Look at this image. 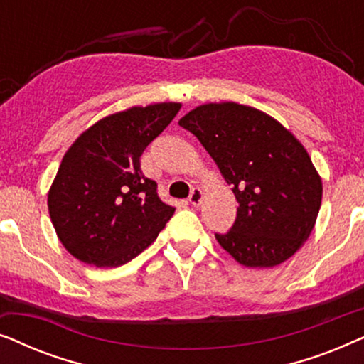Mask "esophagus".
Masks as SVG:
<instances>
[{"label": "esophagus", "instance_id": "1", "mask_svg": "<svg viewBox=\"0 0 364 364\" xmlns=\"http://www.w3.org/2000/svg\"><path fill=\"white\" fill-rule=\"evenodd\" d=\"M202 198H203L202 188L193 187L192 191H191V196H188V202H191L193 207H198V205H200V203H202Z\"/></svg>", "mask_w": 364, "mask_h": 364}]
</instances>
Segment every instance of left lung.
<instances>
[{"mask_svg":"<svg viewBox=\"0 0 364 364\" xmlns=\"http://www.w3.org/2000/svg\"><path fill=\"white\" fill-rule=\"evenodd\" d=\"M178 124L196 136L238 202L217 242L242 265L270 268L310 237L323 186L306 149L277 119L237 102L202 104Z\"/></svg>","mask_w":364,"mask_h":364,"instance_id":"left-lung-1","label":"left lung"}]
</instances>
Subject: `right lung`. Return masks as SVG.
Instances as JSON below:
<instances>
[{"label": "right lung", "mask_w": 364, "mask_h": 364, "mask_svg": "<svg viewBox=\"0 0 364 364\" xmlns=\"http://www.w3.org/2000/svg\"><path fill=\"white\" fill-rule=\"evenodd\" d=\"M178 102L131 107L79 136L48 193L49 217L64 248L87 265L121 267L156 240L176 208L144 176L141 156L181 111Z\"/></svg>", "instance_id": "obj_1"}]
</instances>
